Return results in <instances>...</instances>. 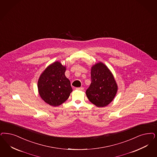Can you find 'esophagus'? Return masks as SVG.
<instances>
[{
  "label": "esophagus",
  "mask_w": 157,
  "mask_h": 157,
  "mask_svg": "<svg viewBox=\"0 0 157 157\" xmlns=\"http://www.w3.org/2000/svg\"><path fill=\"white\" fill-rule=\"evenodd\" d=\"M76 89L78 90H83L84 88L82 87H77V88H76Z\"/></svg>",
  "instance_id": "esophagus-1"
}]
</instances>
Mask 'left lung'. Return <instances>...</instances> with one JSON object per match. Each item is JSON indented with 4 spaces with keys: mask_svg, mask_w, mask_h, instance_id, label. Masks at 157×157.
Listing matches in <instances>:
<instances>
[{
    "mask_svg": "<svg viewBox=\"0 0 157 157\" xmlns=\"http://www.w3.org/2000/svg\"><path fill=\"white\" fill-rule=\"evenodd\" d=\"M91 84L86 91L89 101L98 107H105L114 99L118 86L108 67L99 62L91 68Z\"/></svg>",
    "mask_w": 157,
    "mask_h": 157,
    "instance_id": "left-lung-1",
    "label": "left lung"
}]
</instances>
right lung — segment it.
Masks as SVG:
<instances>
[{
  "label": "right lung",
  "mask_w": 157,
  "mask_h": 157,
  "mask_svg": "<svg viewBox=\"0 0 157 157\" xmlns=\"http://www.w3.org/2000/svg\"><path fill=\"white\" fill-rule=\"evenodd\" d=\"M65 66L56 61L44 70L38 79L39 94L51 106L64 103L72 91L70 81L65 76Z\"/></svg>",
  "instance_id": "obj_1"
}]
</instances>
